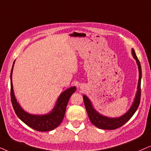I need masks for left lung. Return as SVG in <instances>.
<instances>
[{"mask_svg": "<svg viewBox=\"0 0 151 151\" xmlns=\"http://www.w3.org/2000/svg\"><path fill=\"white\" fill-rule=\"evenodd\" d=\"M132 55L136 60V63L137 65L138 71H139V80H138L137 92H136L135 99H134L131 106L130 107V109L128 110L127 113L118 117H109L107 116H104V115L98 113L93 108L92 102H91V100L88 98L87 96H85V95L83 96L84 105H85V108L86 111H87L88 117H89L93 124L96 126V127L99 128V129L105 130H114L119 127H121L122 126L127 123L131 118V117L136 112L138 106H139L140 98H141L142 68L139 60H138L133 49H132Z\"/></svg>", "mask_w": 151, "mask_h": 151, "instance_id": "obj_1", "label": "left lung"}]
</instances>
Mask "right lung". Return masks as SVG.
I'll return each mask as SVG.
<instances>
[{"label": "right lung", "mask_w": 151, "mask_h": 151, "mask_svg": "<svg viewBox=\"0 0 151 151\" xmlns=\"http://www.w3.org/2000/svg\"><path fill=\"white\" fill-rule=\"evenodd\" d=\"M15 63L14 60L12 65L10 81H11V100L16 114L20 120L38 131H52L60 124L65 116L66 109L71 95L76 91V86H71L64 91L58 98L52 110L48 113L43 115H34L29 113L24 110L17 102L14 94L13 83H12V72Z\"/></svg>", "instance_id": "add662e5"}]
</instances>
